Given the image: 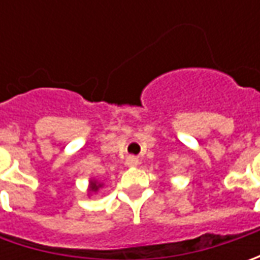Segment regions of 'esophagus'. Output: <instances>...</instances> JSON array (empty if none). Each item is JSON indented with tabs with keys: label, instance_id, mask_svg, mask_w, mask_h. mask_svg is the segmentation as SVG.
I'll use <instances>...</instances> for the list:
<instances>
[{
	"label": "esophagus",
	"instance_id": "obj_1",
	"mask_svg": "<svg viewBox=\"0 0 260 260\" xmlns=\"http://www.w3.org/2000/svg\"><path fill=\"white\" fill-rule=\"evenodd\" d=\"M125 165H127V166H137V165H139V159H137L136 156H128V157L125 159Z\"/></svg>",
	"mask_w": 260,
	"mask_h": 260
}]
</instances>
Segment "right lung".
<instances>
[{
  "instance_id": "obj_1",
  "label": "right lung",
  "mask_w": 260,
  "mask_h": 260,
  "mask_svg": "<svg viewBox=\"0 0 260 260\" xmlns=\"http://www.w3.org/2000/svg\"><path fill=\"white\" fill-rule=\"evenodd\" d=\"M101 186V184H96V182H91V188H89V191H96L98 188Z\"/></svg>"
}]
</instances>
